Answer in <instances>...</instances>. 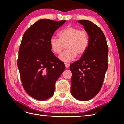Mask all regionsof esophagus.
<instances>
[{"instance_id":"1","label":"esophagus","mask_w":124,"mask_h":124,"mask_svg":"<svg viewBox=\"0 0 124 124\" xmlns=\"http://www.w3.org/2000/svg\"><path fill=\"white\" fill-rule=\"evenodd\" d=\"M65 65L66 68H68V67H69V66L70 64H69V63H68L65 62Z\"/></svg>"}]
</instances>
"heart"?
<instances>
[{"mask_svg":"<svg viewBox=\"0 0 124 124\" xmlns=\"http://www.w3.org/2000/svg\"><path fill=\"white\" fill-rule=\"evenodd\" d=\"M58 39L52 37L50 40V48L55 54H59L66 46L67 50L59 56L62 62H70L85 53L89 46V38L85 30L72 26H67L60 31Z\"/></svg>","mask_w":124,"mask_h":124,"instance_id":"b5f03b06","label":"heart"}]
</instances>
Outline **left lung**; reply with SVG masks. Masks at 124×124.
I'll return each instance as SVG.
<instances>
[{"label":"left lung","mask_w":124,"mask_h":124,"mask_svg":"<svg viewBox=\"0 0 124 124\" xmlns=\"http://www.w3.org/2000/svg\"><path fill=\"white\" fill-rule=\"evenodd\" d=\"M88 33L89 46L78 61L71 63V94L78 100L93 98L102 87L108 69V47L103 32L91 21H78Z\"/></svg>","instance_id":"8db88e82"}]
</instances>
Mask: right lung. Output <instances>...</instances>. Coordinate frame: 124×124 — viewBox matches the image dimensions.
<instances>
[{"instance_id":"add662e5","label":"right lung","mask_w":124,"mask_h":124,"mask_svg":"<svg viewBox=\"0 0 124 124\" xmlns=\"http://www.w3.org/2000/svg\"><path fill=\"white\" fill-rule=\"evenodd\" d=\"M42 19L26 30L18 51L17 66L24 89L33 98L45 100L53 96L56 81L65 66L52 52L50 40L65 23Z\"/></svg>"}]
</instances>
